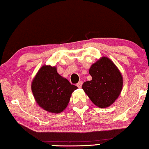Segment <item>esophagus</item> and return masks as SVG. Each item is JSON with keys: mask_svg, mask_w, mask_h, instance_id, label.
Returning <instances> with one entry per match:
<instances>
[{"mask_svg": "<svg viewBox=\"0 0 149 149\" xmlns=\"http://www.w3.org/2000/svg\"><path fill=\"white\" fill-rule=\"evenodd\" d=\"M82 85H83V81H79V82L77 83V85H76V86H78V88H81V87H82Z\"/></svg>", "mask_w": 149, "mask_h": 149, "instance_id": "34e87169", "label": "esophagus"}]
</instances>
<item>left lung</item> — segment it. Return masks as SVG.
<instances>
[{"label":"left lung","mask_w":149,"mask_h":149,"mask_svg":"<svg viewBox=\"0 0 149 149\" xmlns=\"http://www.w3.org/2000/svg\"><path fill=\"white\" fill-rule=\"evenodd\" d=\"M89 73L92 80L83 83V91L98 107L110 106L119 97L123 85L118 68L109 58L102 57L91 66Z\"/></svg>","instance_id":"left-lung-1"}]
</instances>
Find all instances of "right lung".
I'll return each mask as SVG.
<instances>
[{"mask_svg": "<svg viewBox=\"0 0 149 149\" xmlns=\"http://www.w3.org/2000/svg\"><path fill=\"white\" fill-rule=\"evenodd\" d=\"M77 86L57 73L56 67L43 66L32 83L36 102L42 108L52 113H60L68 105L72 93Z\"/></svg>", "mask_w": 149, "mask_h": 149, "instance_id": "add662e5", "label": "right lung"}]
</instances>
